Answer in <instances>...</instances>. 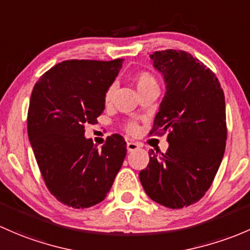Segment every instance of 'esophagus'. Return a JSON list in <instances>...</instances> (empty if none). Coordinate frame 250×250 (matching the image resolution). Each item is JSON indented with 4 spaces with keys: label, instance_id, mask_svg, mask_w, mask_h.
Masks as SVG:
<instances>
[{
    "label": "esophagus",
    "instance_id": "obj_1",
    "mask_svg": "<svg viewBox=\"0 0 250 250\" xmlns=\"http://www.w3.org/2000/svg\"><path fill=\"white\" fill-rule=\"evenodd\" d=\"M126 148H127V151H135V150H137L138 148H140V144L136 143V142H132V141H131V142L126 143Z\"/></svg>",
    "mask_w": 250,
    "mask_h": 250
}]
</instances>
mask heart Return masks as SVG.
Masks as SVG:
<instances>
[{"label": "heart", "mask_w": 250, "mask_h": 250, "mask_svg": "<svg viewBox=\"0 0 250 250\" xmlns=\"http://www.w3.org/2000/svg\"><path fill=\"white\" fill-rule=\"evenodd\" d=\"M135 83H136V86H137V90H141L143 89V87H146L149 85H155L156 81L150 73H148V72H140V73H137L135 76ZM113 92H114V85H110L107 89L106 94H104V102H106V104H109L110 102V100H112V96H113ZM127 130L128 132L135 133L137 132V126L130 125L127 127Z\"/></svg>", "instance_id": "obj_1"}]
</instances>
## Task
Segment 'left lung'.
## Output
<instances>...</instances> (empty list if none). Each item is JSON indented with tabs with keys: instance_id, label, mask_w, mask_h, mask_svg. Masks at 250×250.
I'll return each mask as SVG.
<instances>
[{
	"instance_id": "1",
	"label": "left lung",
	"mask_w": 250,
	"mask_h": 250,
	"mask_svg": "<svg viewBox=\"0 0 250 250\" xmlns=\"http://www.w3.org/2000/svg\"><path fill=\"white\" fill-rule=\"evenodd\" d=\"M166 92L150 135H167L166 154L149 151L140 172L153 201L179 209L201 200L217 174L225 151V97L219 81L191 54L167 49L150 55Z\"/></svg>"
}]
</instances>
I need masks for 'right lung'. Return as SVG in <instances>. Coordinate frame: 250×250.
<instances>
[{
	"label": "right lung",
	"mask_w": 250,
	"mask_h": 250,
	"mask_svg": "<svg viewBox=\"0 0 250 250\" xmlns=\"http://www.w3.org/2000/svg\"><path fill=\"white\" fill-rule=\"evenodd\" d=\"M123 61H62L33 86L27 113L31 146L48 190L68 207L104 201L126 156V142L118 133L108 136L101 149L84 136V126L97 123L104 112V94Z\"/></svg>",
	"instance_id": "add662e5"
}]
</instances>
